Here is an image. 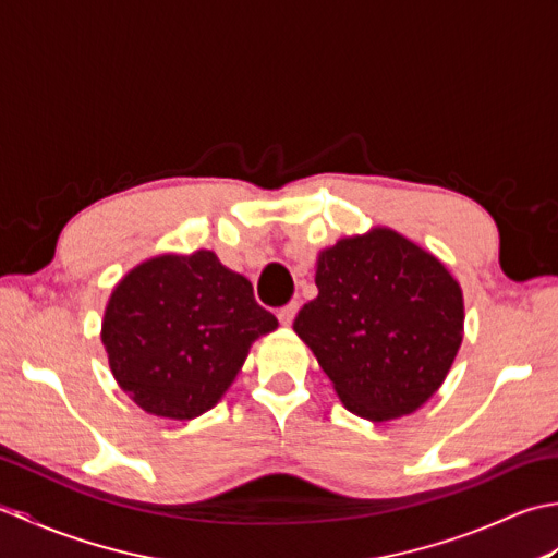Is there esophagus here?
<instances>
[{
    "label": "esophagus",
    "mask_w": 558,
    "mask_h": 558,
    "mask_svg": "<svg viewBox=\"0 0 558 558\" xmlns=\"http://www.w3.org/2000/svg\"><path fill=\"white\" fill-rule=\"evenodd\" d=\"M298 310H300V302H288L286 306H280V310H278L280 324L290 326L294 322V316H298Z\"/></svg>",
    "instance_id": "1"
}]
</instances>
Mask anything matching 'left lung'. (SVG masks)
<instances>
[{"label":"left lung","mask_w":558,"mask_h":558,"mask_svg":"<svg viewBox=\"0 0 558 558\" xmlns=\"http://www.w3.org/2000/svg\"><path fill=\"white\" fill-rule=\"evenodd\" d=\"M316 288L292 328L342 405L372 422L422 408L444 384L465 322L462 290L441 260L374 228L318 254Z\"/></svg>","instance_id":"left-lung-1"}]
</instances>
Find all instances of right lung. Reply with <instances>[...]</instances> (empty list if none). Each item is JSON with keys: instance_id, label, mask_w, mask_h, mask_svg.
I'll list each match as a JSON object with an SVG mask.
<instances>
[{"instance_id": "right-lung-1", "label": "right lung", "mask_w": 558, "mask_h": 558, "mask_svg": "<svg viewBox=\"0 0 558 558\" xmlns=\"http://www.w3.org/2000/svg\"><path fill=\"white\" fill-rule=\"evenodd\" d=\"M276 328L252 282L201 248L129 270L112 290L100 338L117 384L141 410L194 420L230 388L252 342Z\"/></svg>"}]
</instances>
